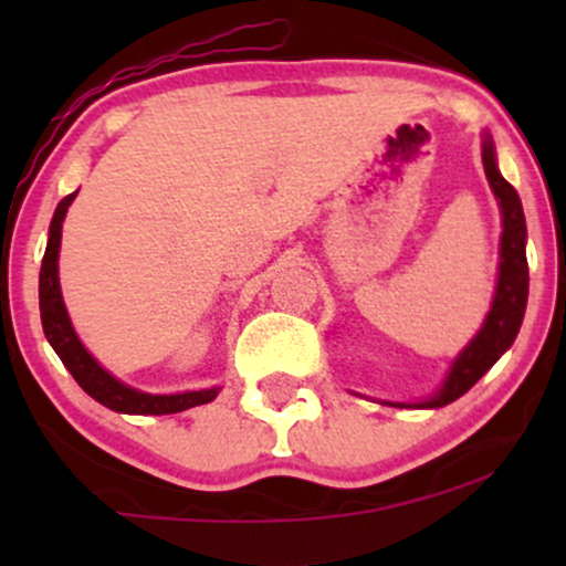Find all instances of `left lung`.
<instances>
[{"instance_id": "1", "label": "left lung", "mask_w": 566, "mask_h": 566, "mask_svg": "<svg viewBox=\"0 0 566 566\" xmlns=\"http://www.w3.org/2000/svg\"><path fill=\"white\" fill-rule=\"evenodd\" d=\"M482 161L486 180H490L492 191L500 201L503 210V237H500V276L495 301H492L490 314H486L484 327L469 343V348L454 359V365L447 375L441 391L433 399L420 401L415 407H444L450 401L460 399L482 375L490 369L511 343L516 340L518 327H522L524 308H527V292H530V269H527V223H524L522 201H518L516 188L503 178L495 165V148L492 140L484 138Z\"/></svg>"}]
</instances>
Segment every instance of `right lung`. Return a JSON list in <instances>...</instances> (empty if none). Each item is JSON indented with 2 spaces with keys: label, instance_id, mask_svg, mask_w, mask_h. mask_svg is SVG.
Instances as JSON below:
<instances>
[{
  "label": "right lung",
  "instance_id": "add662e5",
  "mask_svg": "<svg viewBox=\"0 0 566 566\" xmlns=\"http://www.w3.org/2000/svg\"><path fill=\"white\" fill-rule=\"evenodd\" d=\"M76 191L69 193L66 199H61L57 205L53 223H50V239L48 250L42 258V271H39V311H42V327L48 335L50 346L55 348V354L61 356V361L66 369L74 375V380L93 396L95 401H101L103 407L114 409V412H127V415H172L184 412L188 407L207 405L218 396V388H207V391H188V394H172V396H154L135 391V388L125 386L112 375L106 373L93 356L84 350V346L76 337L74 327H71L66 305L61 297V284H57V250H61V229L63 218H66L69 205L74 201Z\"/></svg>",
  "mask_w": 566,
  "mask_h": 566
}]
</instances>
